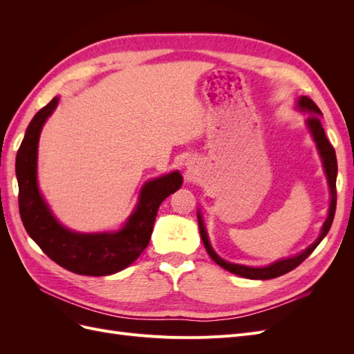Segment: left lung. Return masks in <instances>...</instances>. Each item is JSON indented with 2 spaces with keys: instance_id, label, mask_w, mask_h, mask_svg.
<instances>
[{
  "instance_id": "left-lung-1",
  "label": "left lung",
  "mask_w": 354,
  "mask_h": 354,
  "mask_svg": "<svg viewBox=\"0 0 354 354\" xmlns=\"http://www.w3.org/2000/svg\"><path fill=\"white\" fill-rule=\"evenodd\" d=\"M298 108L301 111H307L310 115L307 116V127L310 133H312L316 146L319 149V153L322 156L324 160V167H325V173L328 177V183H329V189H330V205H329V212H328V218L324 223V227L320 230V236L317 238V241L310 245L306 251H303L299 255L292 257V259H285L281 261H276L267 267H248V266H241V264H233V263H227L224 261L223 259L214 252V250L211 248L208 236H207V230L203 227V223L201 218V214H198V223H199V232H201V238L203 245H205V250L208 252V255L211 259L216 261L218 266H221L223 269L229 270L230 273H234L238 276L246 277V279H260V281H266V279H274V277H279L288 272L294 270L295 267H298L301 264L307 257L312 254L316 246L320 243L326 233L329 232L332 221H334V216H335V208H337V156H335V149L332 147V145L329 143V140L326 138L325 130L322 127V121H320V116H322V112L315 104V102L312 99L306 97H299L298 100Z\"/></svg>"
}]
</instances>
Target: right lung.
I'll return each instance as SVG.
<instances>
[{
	"label": "right lung",
	"instance_id": "1",
	"mask_svg": "<svg viewBox=\"0 0 354 354\" xmlns=\"http://www.w3.org/2000/svg\"><path fill=\"white\" fill-rule=\"evenodd\" d=\"M55 97L32 118L16 156L19 211L29 236L48 259L63 269L84 276H106L130 266L151 241L158 208L180 189V173H171L145 185L136 211L116 233L82 234L62 227L51 216L37 186V151L41 128L56 109Z\"/></svg>",
	"mask_w": 354,
	"mask_h": 354
}]
</instances>
